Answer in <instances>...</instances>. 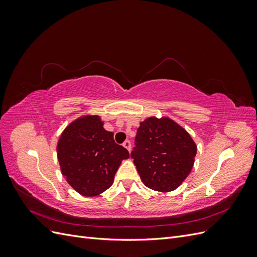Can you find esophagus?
Instances as JSON below:
<instances>
[{
    "instance_id": "34e87169",
    "label": "esophagus",
    "mask_w": 257,
    "mask_h": 257,
    "mask_svg": "<svg viewBox=\"0 0 257 257\" xmlns=\"http://www.w3.org/2000/svg\"><path fill=\"white\" fill-rule=\"evenodd\" d=\"M123 146L126 148V149L128 150V152H131V149H132V145H131V142L130 141H125L123 143Z\"/></svg>"
}]
</instances>
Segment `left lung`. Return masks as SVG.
I'll list each match as a JSON object with an SVG mask.
<instances>
[{"instance_id": "8db88e82", "label": "left lung", "mask_w": 257, "mask_h": 257, "mask_svg": "<svg viewBox=\"0 0 257 257\" xmlns=\"http://www.w3.org/2000/svg\"><path fill=\"white\" fill-rule=\"evenodd\" d=\"M131 152L137 172L149 189L170 192L189 176L197 148L183 127L154 116L141 123Z\"/></svg>"}]
</instances>
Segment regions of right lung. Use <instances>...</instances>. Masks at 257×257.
<instances>
[{"label":"right lung","instance_id":"right-lung-1","mask_svg":"<svg viewBox=\"0 0 257 257\" xmlns=\"http://www.w3.org/2000/svg\"><path fill=\"white\" fill-rule=\"evenodd\" d=\"M97 115L71 123L58 143V159L66 181L83 196H95L109 189L121 162L130 158L125 148L115 144L112 132Z\"/></svg>","mask_w":257,"mask_h":257}]
</instances>
